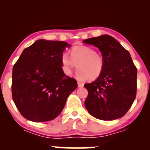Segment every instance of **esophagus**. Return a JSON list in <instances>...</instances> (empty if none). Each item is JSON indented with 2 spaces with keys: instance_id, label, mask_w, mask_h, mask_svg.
Segmentation results:
<instances>
[{
  "instance_id": "obj_1",
  "label": "esophagus",
  "mask_w": 150,
  "mask_h": 150,
  "mask_svg": "<svg viewBox=\"0 0 150 150\" xmlns=\"http://www.w3.org/2000/svg\"><path fill=\"white\" fill-rule=\"evenodd\" d=\"M83 86H84L83 83H82V82H78V87H83Z\"/></svg>"
}]
</instances>
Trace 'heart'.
Listing matches in <instances>:
<instances>
[{"mask_svg": "<svg viewBox=\"0 0 150 150\" xmlns=\"http://www.w3.org/2000/svg\"><path fill=\"white\" fill-rule=\"evenodd\" d=\"M64 70L71 72L76 67V73L79 79L94 81L102 75L105 61L104 57L88 46H75L71 49L70 57L66 52L61 57Z\"/></svg>", "mask_w": 150, "mask_h": 150, "instance_id": "b5f03b06", "label": "heart"}]
</instances>
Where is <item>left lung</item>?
Here are the masks:
<instances>
[{"label": "left lung", "mask_w": 150, "mask_h": 150, "mask_svg": "<svg viewBox=\"0 0 150 150\" xmlns=\"http://www.w3.org/2000/svg\"><path fill=\"white\" fill-rule=\"evenodd\" d=\"M83 42L99 48L105 61L102 75L93 83L84 85L88 91L86 108L98 120L122 117L130 109L137 95V69L130 53L108 35Z\"/></svg>", "instance_id": "1"}]
</instances>
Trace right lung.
<instances>
[{
    "instance_id": "1",
    "label": "right lung",
    "mask_w": 150,
    "mask_h": 150,
    "mask_svg": "<svg viewBox=\"0 0 150 150\" xmlns=\"http://www.w3.org/2000/svg\"><path fill=\"white\" fill-rule=\"evenodd\" d=\"M67 43L40 40L26 48L12 72V98L20 114L35 122L54 120L77 87L63 72L61 57Z\"/></svg>"
}]
</instances>
